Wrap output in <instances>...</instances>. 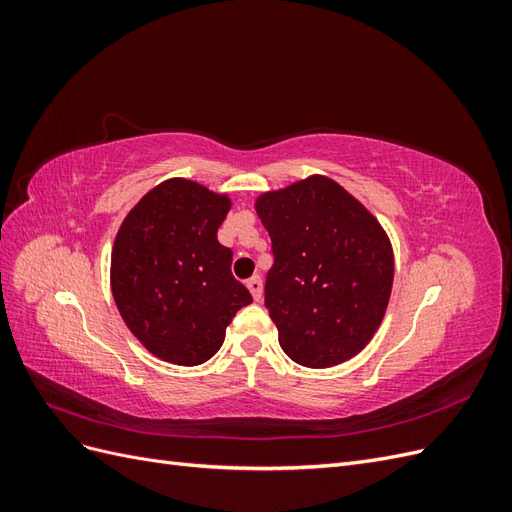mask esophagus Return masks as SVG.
<instances>
[{
    "label": "esophagus",
    "instance_id": "obj_1",
    "mask_svg": "<svg viewBox=\"0 0 512 512\" xmlns=\"http://www.w3.org/2000/svg\"><path fill=\"white\" fill-rule=\"evenodd\" d=\"M247 288H250V292H252V297H254V301H260L262 299V280L258 275H254V277H250V280H247V284H245Z\"/></svg>",
    "mask_w": 512,
    "mask_h": 512
}]
</instances>
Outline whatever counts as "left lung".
<instances>
[{"mask_svg":"<svg viewBox=\"0 0 512 512\" xmlns=\"http://www.w3.org/2000/svg\"><path fill=\"white\" fill-rule=\"evenodd\" d=\"M273 267L265 305L280 346L303 367H333L378 331L393 288V250L359 200L314 175L258 196Z\"/></svg>","mask_w":512,"mask_h":512,"instance_id":"left-lung-1","label":"left lung"}]
</instances>
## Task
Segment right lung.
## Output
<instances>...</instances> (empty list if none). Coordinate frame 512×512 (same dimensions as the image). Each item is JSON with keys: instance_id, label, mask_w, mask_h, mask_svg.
Wrapping results in <instances>:
<instances>
[{"instance_id": "right-lung-1", "label": "right lung", "mask_w": 512, "mask_h": 512, "mask_svg": "<svg viewBox=\"0 0 512 512\" xmlns=\"http://www.w3.org/2000/svg\"><path fill=\"white\" fill-rule=\"evenodd\" d=\"M228 211L226 194L168 179L138 200L117 232L113 299L132 335L162 361H209L232 318L252 303L230 271V247L218 241Z\"/></svg>"}]
</instances>
